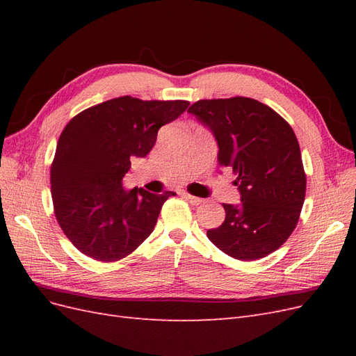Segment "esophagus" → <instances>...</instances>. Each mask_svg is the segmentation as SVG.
Here are the masks:
<instances>
[{
    "label": "esophagus",
    "instance_id": "esophagus-1",
    "mask_svg": "<svg viewBox=\"0 0 356 356\" xmlns=\"http://www.w3.org/2000/svg\"><path fill=\"white\" fill-rule=\"evenodd\" d=\"M182 196H184L188 202H191L193 204H200L203 200L202 199H199V197H196V196H191V195H188V193H184V195H182Z\"/></svg>",
    "mask_w": 356,
    "mask_h": 356
}]
</instances>
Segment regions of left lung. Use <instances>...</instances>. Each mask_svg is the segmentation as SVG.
I'll return each mask as SVG.
<instances>
[{
	"label": "left lung",
	"mask_w": 356,
	"mask_h": 356,
	"mask_svg": "<svg viewBox=\"0 0 356 356\" xmlns=\"http://www.w3.org/2000/svg\"><path fill=\"white\" fill-rule=\"evenodd\" d=\"M188 113L218 144L221 168H232L241 203H224L225 220L208 230L222 252L243 261L281 248L296 229L306 175L296 134L270 106L251 98L203 99Z\"/></svg>",
	"instance_id": "1"
}]
</instances>
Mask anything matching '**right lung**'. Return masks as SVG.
Returning a JSON list of instances; mask_svg holds the SVG:
<instances>
[{"label": "right lung", "mask_w": 356, "mask_h": 356, "mask_svg": "<svg viewBox=\"0 0 356 356\" xmlns=\"http://www.w3.org/2000/svg\"><path fill=\"white\" fill-rule=\"evenodd\" d=\"M187 101L122 96L75 115L58 141L50 172L56 220L80 252L111 263L141 245L169 196L126 190L134 157H145L159 129L187 110Z\"/></svg>", "instance_id": "add662e5"}]
</instances>
